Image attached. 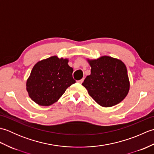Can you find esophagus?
Masks as SVG:
<instances>
[{"label":"esophagus","mask_w":154,"mask_h":154,"mask_svg":"<svg viewBox=\"0 0 154 154\" xmlns=\"http://www.w3.org/2000/svg\"><path fill=\"white\" fill-rule=\"evenodd\" d=\"M83 81H84V79H81V80H79V81H77V82L79 83H82L83 82Z\"/></svg>","instance_id":"1"}]
</instances>
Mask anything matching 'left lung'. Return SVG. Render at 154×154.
I'll list each match as a JSON object with an SVG mask.
<instances>
[{
	"instance_id": "obj_1",
	"label": "left lung",
	"mask_w": 154,
	"mask_h": 154,
	"mask_svg": "<svg viewBox=\"0 0 154 154\" xmlns=\"http://www.w3.org/2000/svg\"><path fill=\"white\" fill-rule=\"evenodd\" d=\"M87 61L91 67V75L82 85L97 103L111 107L120 103L130 90V81L125 64L119 59L101 56Z\"/></svg>"
}]
</instances>
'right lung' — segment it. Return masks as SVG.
Wrapping results in <instances>:
<instances>
[{
    "label": "right lung",
    "instance_id": "right-lung-1",
    "mask_svg": "<svg viewBox=\"0 0 154 154\" xmlns=\"http://www.w3.org/2000/svg\"><path fill=\"white\" fill-rule=\"evenodd\" d=\"M68 59L52 56L34 65L26 81V90L31 99L40 106H50L63 95L75 81L73 69Z\"/></svg>",
    "mask_w": 154,
    "mask_h": 154
}]
</instances>
